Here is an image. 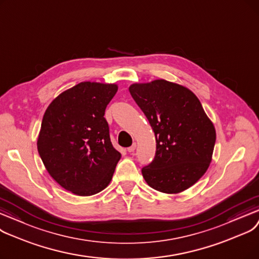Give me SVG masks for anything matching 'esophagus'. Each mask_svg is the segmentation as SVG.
Wrapping results in <instances>:
<instances>
[{
  "instance_id": "1",
  "label": "esophagus",
  "mask_w": 259,
  "mask_h": 259,
  "mask_svg": "<svg viewBox=\"0 0 259 259\" xmlns=\"http://www.w3.org/2000/svg\"><path fill=\"white\" fill-rule=\"evenodd\" d=\"M136 146H137L136 143H133V145L130 146L128 149H127V152H128V153H133L135 150H136Z\"/></svg>"
}]
</instances>
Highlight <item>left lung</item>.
<instances>
[{
  "label": "left lung",
  "instance_id": "obj_1",
  "mask_svg": "<svg viewBox=\"0 0 259 259\" xmlns=\"http://www.w3.org/2000/svg\"><path fill=\"white\" fill-rule=\"evenodd\" d=\"M130 93L149 120L156 155L142 168L156 191L178 194L191 188L210 166L216 141L214 124L195 94L163 79L134 83Z\"/></svg>",
  "mask_w": 259,
  "mask_h": 259
}]
</instances>
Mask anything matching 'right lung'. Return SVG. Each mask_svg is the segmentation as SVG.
Masks as SVG:
<instances>
[{"instance_id": "add662e5", "label": "right lung", "mask_w": 259, "mask_h": 259, "mask_svg": "<svg viewBox=\"0 0 259 259\" xmlns=\"http://www.w3.org/2000/svg\"><path fill=\"white\" fill-rule=\"evenodd\" d=\"M117 84L81 82L48 105L38 137V152L61 187L78 196L104 190L121 154L109 138L105 108Z\"/></svg>"}]
</instances>
